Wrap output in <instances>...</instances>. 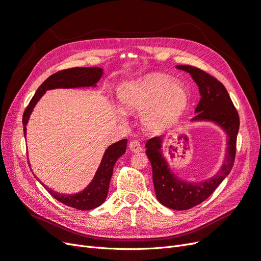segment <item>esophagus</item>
Segmentation results:
<instances>
[{"mask_svg": "<svg viewBox=\"0 0 261 261\" xmlns=\"http://www.w3.org/2000/svg\"><path fill=\"white\" fill-rule=\"evenodd\" d=\"M128 147H129V150L132 152H134V153H138V152H140L142 150V145H141V143L138 140H132L129 142Z\"/></svg>", "mask_w": 261, "mask_h": 261, "instance_id": "obj_1", "label": "esophagus"}]
</instances>
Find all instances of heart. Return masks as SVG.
Segmentation results:
<instances>
[{
	"mask_svg": "<svg viewBox=\"0 0 261 261\" xmlns=\"http://www.w3.org/2000/svg\"><path fill=\"white\" fill-rule=\"evenodd\" d=\"M122 106L126 110L148 106L142 120L150 130H162L179 119L185 109L189 95L179 83H170L169 78L153 75L119 93Z\"/></svg>",
	"mask_w": 261,
	"mask_h": 261,
	"instance_id": "1",
	"label": "heart"
}]
</instances>
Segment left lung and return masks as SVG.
<instances>
[{"instance_id": "8db88e82", "label": "left lung", "mask_w": 261, "mask_h": 261, "mask_svg": "<svg viewBox=\"0 0 261 261\" xmlns=\"http://www.w3.org/2000/svg\"><path fill=\"white\" fill-rule=\"evenodd\" d=\"M176 68L190 72L199 88L201 98L196 108L198 114L193 120L213 121L220 125L228 136L226 161L222 170L213 178L201 183L185 182L176 178L171 172L161 152L162 137H153L145 143V153L152 165L156 198L169 209L183 211L192 209L210 197L231 171L237 151L240 118L230 96L221 81L194 66L178 65Z\"/></svg>"}]
</instances>
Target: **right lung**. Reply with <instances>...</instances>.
<instances>
[{"mask_svg":"<svg viewBox=\"0 0 261 261\" xmlns=\"http://www.w3.org/2000/svg\"><path fill=\"white\" fill-rule=\"evenodd\" d=\"M102 74V69L99 67H74L59 70L56 74L48 77L40 87L37 89L36 93L32 99L30 100L28 107L25 108L22 117L23 124V134H27V123L30 118L36 102L43 96L47 90L57 89V88H78V87H91L95 86ZM127 139H122L106 150L101 163L96 171L94 179L86 187L85 191L74 195H63L54 192L48 189L43 183L48 193L56 198V199L68 206L75 207L78 210H92L99 206L106 200L109 183L113 172V166L118 161L120 156H122L126 151Z\"/></svg>","mask_w":261,"mask_h":261,"instance_id":"1","label":"right lung"}]
</instances>
